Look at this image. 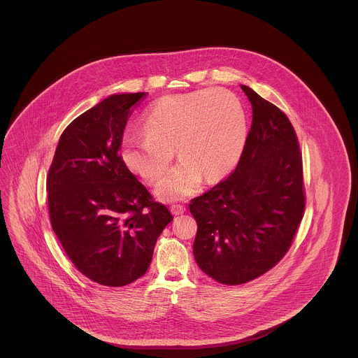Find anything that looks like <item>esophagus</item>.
<instances>
[{
  "instance_id": "1",
  "label": "esophagus",
  "mask_w": 358,
  "mask_h": 358,
  "mask_svg": "<svg viewBox=\"0 0 358 358\" xmlns=\"http://www.w3.org/2000/svg\"><path fill=\"white\" fill-rule=\"evenodd\" d=\"M171 213L174 215V216H178V215H182L187 209H185V206L184 205L180 204H174L171 206Z\"/></svg>"
}]
</instances>
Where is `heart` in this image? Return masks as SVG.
Returning a JSON list of instances; mask_svg holds the SVG:
<instances>
[{
	"label": "heart",
	"instance_id": "b5f03b06",
	"mask_svg": "<svg viewBox=\"0 0 358 358\" xmlns=\"http://www.w3.org/2000/svg\"><path fill=\"white\" fill-rule=\"evenodd\" d=\"M145 131L123 136L122 159L153 184L168 171L176 148L181 161L155 193L177 201L197 192L203 176L212 182L235 168L247 139V115L231 91L205 88L154 102L145 113Z\"/></svg>",
	"mask_w": 358,
	"mask_h": 358
}]
</instances>
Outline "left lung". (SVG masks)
I'll return each mask as SVG.
<instances>
[{"label":"left lung","instance_id":"1","mask_svg":"<svg viewBox=\"0 0 358 358\" xmlns=\"http://www.w3.org/2000/svg\"><path fill=\"white\" fill-rule=\"evenodd\" d=\"M252 124L235 171L189 204L193 254L222 285L267 273L286 255L305 210L302 154L287 115L247 85Z\"/></svg>","mask_w":358,"mask_h":358}]
</instances>
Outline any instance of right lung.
Listing matches in <instances>:
<instances>
[{
	"label": "right lung",
	"mask_w": 358,
	"mask_h": 358,
	"mask_svg": "<svg viewBox=\"0 0 358 358\" xmlns=\"http://www.w3.org/2000/svg\"><path fill=\"white\" fill-rule=\"evenodd\" d=\"M145 95H110L72 120L47 177L53 232L75 267L108 287L148 271L155 241L173 220L120 155L131 107Z\"/></svg>",
	"instance_id": "1"
}]
</instances>
